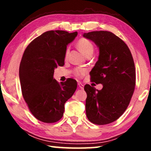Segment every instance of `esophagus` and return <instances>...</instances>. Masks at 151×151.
I'll return each instance as SVG.
<instances>
[{"mask_svg":"<svg viewBox=\"0 0 151 151\" xmlns=\"http://www.w3.org/2000/svg\"><path fill=\"white\" fill-rule=\"evenodd\" d=\"M78 87L80 88L81 89H83L84 88V85H82L81 83H78Z\"/></svg>","mask_w":151,"mask_h":151,"instance_id":"34e87169","label":"esophagus"}]
</instances>
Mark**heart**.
I'll return each instance as SVG.
<instances>
[{
    "label": "heart",
    "instance_id": "1",
    "mask_svg": "<svg viewBox=\"0 0 151 151\" xmlns=\"http://www.w3.org/2000/svg\"><path fill=\"white\" fill-rule=\"evenodd\" d=\"M77 47L81 50V52L85 56L88 57V55H92L94 51V46L92 42L86 39H81L77 42ZM68 50L66 51L65 57H68ZM75 75L78 77H82L85 75L86 70L84 68H76L75 70Z\"/></svg>",
    "mask_w": 151,
    "mask_h": 151
}]
</instances>
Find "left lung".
Listing matches in <instances>:
<instances>
[{"label": "left lung", "instance_id": "left-lung-1", "mask_svg": "<svg viewBox=\"0 0 151 151\" xmlns=\"http://www.w3.org/2000/svg\"><path fill=\"white\" fill-rule=\"evenodd\" d=\"M83 37L99 48L98 60L90 75L91 81L103 86L100 91L85 86L86 116L96 124L111 123L126 111L133 94L136 82L133 58L123 40L111 32L93 31L84 33Z\"/></svg>", "mask_w": 151, "mask_h": 151}]
</instances>
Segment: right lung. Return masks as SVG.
Listing matches in <instances>:
<instances>
[{"mask_svg": "<svg viewBox=\"0 0 151 151\" xmlns=\"http://www.w3.org/2000/svg\"><path fill=\"white\" fill-rule=\"evenodd\" d=\"M78 32L49 30L28 45L19 67L22 94L36 119L46 123L62 118L65 104L73 95L77 83L73 78L58 82L53 78L55 69L65 65L66 46Z\"/></svg>", "mask_w": 151, "mask_h": 151, "instance_id": "1", "label": "right lung"}]
</instances>
